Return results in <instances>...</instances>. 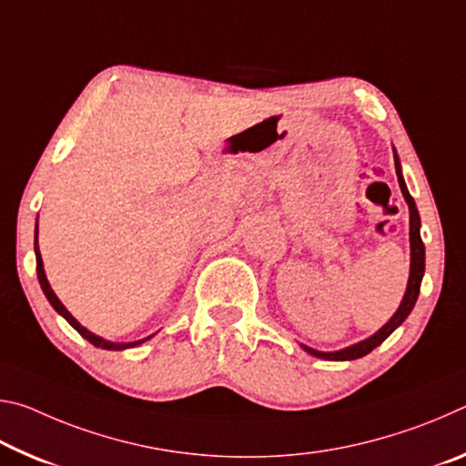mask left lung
I'll list each match as a JSON object with an SVG mask.
<instances>
[{"label":"left lung","instance_id":"1","mask_svg":"<svg viewBox=\"0 0 466 466\" xmlns=\"http://www.w3.org/2000/svg\"><path fill=\"white\" fill-rule=\"evenodd\" d=\"M392 152H394V168H397L400 193H403L405 201L409 205V244H411V267H409V281H407L405 296H403V299H400L397 312L392 314L389 322H386L384 327L378 329L374 335H370L368 339H364V341L353 343L350 347H343V350H337V351H319V350H312V347H309V345H302V350L309 351L310 356H314V358H322V360H329V361H350V360H358V358L368 356V353L372 351L374 347L380 345L384 339L392 333L394 329L403 325L405 319L413 310V306L417 302V296H420L421 279H423V273H425V247H423L421 234H420L421 218H420V211H417V205L413 201V197H411V193H409V188L405 185L403 168H400V160L397 156V149L392 147Z\"/></svg>","mask_w":466,"mask_h":466}]
</instances>
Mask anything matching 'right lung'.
Segmentation results:
<instances>
[{"label":"right lung","instance_id":"right-lung-1","mask_svg":"<svg viewBox=\"0 0 466 466\" xmlns=\"http://www.w3.org/2000/svg\"><path fill=\"white\" fill-rule=\"evenodd\" d=\"M35 255H36V275H38V283H41V288L45 291L46 299H49V304L53 306L55 310H57L63 319H66L69 325H72L77 333H80L86 341H90L92 345L100 347V350H108V351H123V350H129V347H136V345H141L144 341H147V339H152L154 335H149L146 339H139V341H131V343H115V341H108V339L100 337V335H94L92 330H88L86 327H82L80 322H77L72 312H69L66 306L61 304V299L57 298V294H55L51 283L46 281V275H45V267H43V258H41V250H38V218H36V228H35Z\"/></svg>","mask_w":466,"mask_h":466}]
</instances>
